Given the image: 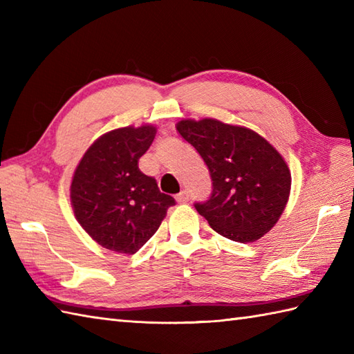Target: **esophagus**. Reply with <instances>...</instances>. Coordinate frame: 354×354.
<instances>
[{
	"label": "esophagus",
	"mask_w": 354,
	"mask_h": 354,
	"mask_svg": "<svg viewBox=\"0 0 354 354\" xmlns=\"http://www.w3.org/2000/svg\"><path fill=\"white\" fill-rule=\"evenodd\" d=\"M176 201L179 202V204H185V202L189 201V193H187L185 190L181 192V193H179L178 196H176Z\"/></svg>",
	"instance_id": "obj_1"
}]
</instances>
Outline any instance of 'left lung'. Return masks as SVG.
Masks as SVG:
<instances>
[{
  "instance_id": "obj_1",
  "label": "left lung",
  "mask_w": 354,
  "mask_h": 354,
  "mask_svg": "<svg viewBox=\"0 0 354 354\" xmlns=\"http://www.w3.org/2000/svg\"><path fill=\"white\" fill-rule=\"evenodd\" d=\"M181 137L207 164L213 192L194 208L221 236L255 242L280 219L290 193L283 156L257 132L214 118L181 120Z\"/></svg>"
}]
</instances>
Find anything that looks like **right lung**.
Wrapping results in <instances>:
<instances>
[{
	"label": "right lung",
	"instance_id": "obj_1",
	"mask_svg": "<svg viewBox=\"0 0 354 354\" xmlns=\"http://www.w3.org/2000/svg\"><path fill=\"white\" fill-rule=\"evenodd\" d=\"M156 127H120L97 138L74 171L70 198L77 222L106 250L135 254L160 228L175 199L138 169Z\"/></svg>",
	"mask_w": 354,
	"mask_h": 354
}]
</instances>
